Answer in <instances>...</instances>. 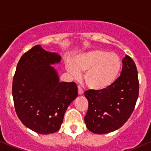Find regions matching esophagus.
I'll use <instances>...</instances> for the list:
<instances>
[{
  "label": "esophagus",
  "instance_id": "esophagus-1",
  "mask_svg": "<svg viewBox=\"0 0 151 151\" xmlns=\"http://www.w3.org/2000/svg\"><path fill=\"white\" fill-rule=\"evenodd\" d=\"M78 93L79 95H82L84 93V91H83V89H81L80 86H78Z\"/></svg>",
  "mask_w": 151,
  "mask_h": 151
}]
</instances>
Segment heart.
I'll return each mask as SVG.
<instances>
[{
	"instance_id": "1",
	"label": "heart",
	"mask_w": 151,
	"mask_h": 151,
	"mask_svg": "<svg viewBox=\"0 0 151 151\" xmlns=\"http://www.w3.org/2000/svg\"><path fill=\"white\" fill-rule=\"evenodd\" d=\"M66 70L74 78L84 72V80L90 89L103 90L114 84L120 72L121 62L116 54L102 50H91L74 56L66 62Z\"/></svg>"
}]
</instances>
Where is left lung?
Segmentation results:
<instances>
[{"label": "left lung", "mask_w": 151, "mask_h": 151, "mask_svg": "<svg viewBox=\"0 0 151 151\" xmlns=\"http://www.w3.org/2000/svg\"><path fill=\"white\" fill-rule=\"evenodd\" d=\"M122 63L120 77L111 86L84 92L89 103L84 121L87 129L93 133L105 134L119 129L135 108L139 90L136 66L128 55Z\"/></svg>", "instance_id": "left-lung-1"}]
</instances>
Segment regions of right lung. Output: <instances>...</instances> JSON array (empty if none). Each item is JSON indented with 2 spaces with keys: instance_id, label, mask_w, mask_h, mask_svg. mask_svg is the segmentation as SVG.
<instances>
[{
  "instance_id": "1",
  "label": "right lung",
  "mask_w": 151,
  "mask_h": 151,
  "mask_svg": "<svg viewBox=\"0 0 151 151\" xmlns=\"http://www.w3.org/2000/svg\"><path fill=\"white\" fill-rule=\"evenodd\" d=\"M60 55L37 45L22 55L13 77L15 111L26 127L40 133H54L60 129L68 106L77 97L74 82H60L54 65Z\"/></svg>"
}]
</instances>
